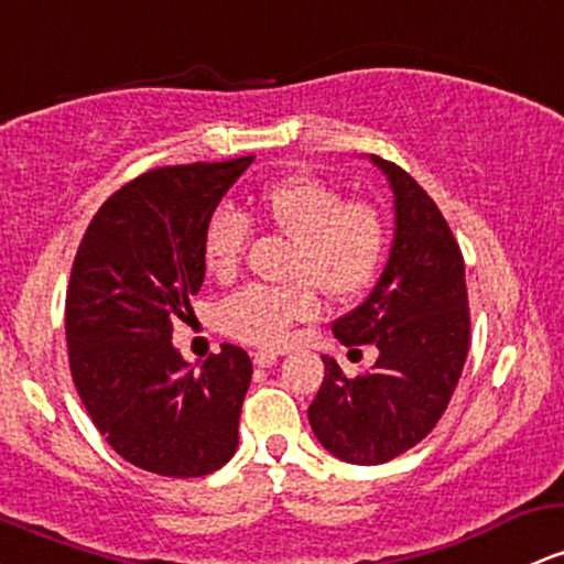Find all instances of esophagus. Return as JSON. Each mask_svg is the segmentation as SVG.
<instances>
[{
    "label": "esophagus",
    "instance_id": "1",
    "mask_svg": "<svg viewBox=\"0 0 564 564\" xmlns=\"http://www.w3.org/2000/svg\"><path fill=\"white\" fill-rule=\"evenodd\" d=\"M275 361H278V352L275 350L262 348V350L253 352V364H257V367H272V364H275Z\"/></svg>",
    "mask_w": 564,
    "mask_h": 564
}]
</instances>
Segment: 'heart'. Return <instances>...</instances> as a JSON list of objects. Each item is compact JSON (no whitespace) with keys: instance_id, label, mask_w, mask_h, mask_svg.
I'll return each mask as SVG.
<instances>
[{"instance_id":"obj_1","label":"heart","mask_w":564,"mask_h":564,"mask_svg":"<svg viewBox=\"0 0 564 564\" xmlns=\"http://www.w3.org/2000/svg\"><path fill=\"white\" fill-rule=\"evenodd\" d=\"M257 216L292 240L286 286L240 289L216 311V326L240 343L281 345L294 324L313 321L324 292L352 300L375 283L386 262L388 227L372 203L345 200L343 192L311 173L278 178L257 195ZM249 216L214 208L203 227V262L219 281H232L249 246Z\"/></svg>"}]
</instances>
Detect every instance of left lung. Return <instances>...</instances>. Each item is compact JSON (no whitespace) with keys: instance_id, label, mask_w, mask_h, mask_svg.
<instances>
[{"instance_id":"obj_1","label":"left lung","mask_w":564,"mask_h":564,"mask_svg":"<svg viewBox=\"0 0 564 564\" xmlns=\"http://www.w3.org/2000/svg\"><path fill=\"white\" fill-rule=\"evenodd\" d=\"M388 176L395 235L372 294L332 332L348 348L380 350L369 372L348 377L329 356L307 417L334 457L377 466L436 429L453 399L471 343L466 268L447 219L395 163L372 154Z\"/></svg>"}]
</instances>
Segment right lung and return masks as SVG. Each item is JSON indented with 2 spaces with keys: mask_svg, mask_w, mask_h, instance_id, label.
Instances as JSON below:
<instances>
[{
  "mask_svg": "<svg viewBox=\"0 0 564 564\" xmlns=\"http://www.w3.org/2000/svg\"><path fill=\"white\" fill-rule=\"evenodd\" d=\"M251 160L141 173L98 208L74 257V388L109 447L144 471L206 476L238 449L249 352L225 343L192 369L171 345V321L192 311L206 278L203 227Z\"/></svg>",
  "mask_w": 564,
  "mask_h": 564,
  "instance_id": "obj_1",
  "label": "right lung"
}]
</instances>
